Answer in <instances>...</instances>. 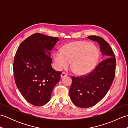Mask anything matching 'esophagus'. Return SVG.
<instances>
[{"label":"esophagus","mask_w":128,"mask_h":128,"mask_svg":"<svg viewBox=\"0 0 128 128\" xmlns=\"http://www.w3.org/2000/svg\"><path fill=\"white\" fill-rule=\"evenodd\" d=\"M67 75H68V74H66V72H62V73L61 75H60V77H61L62 78H64V77H65V76H66Z\"/></svg>","instance_id":"obj_1"}]
</instances>
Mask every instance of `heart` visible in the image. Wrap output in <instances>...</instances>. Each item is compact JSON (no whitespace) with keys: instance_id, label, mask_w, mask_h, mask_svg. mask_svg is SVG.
Listing matches in <instances>:
<instances>
[{"instance_id":"heart-1","label":"heart","mask_w":128,"mask_h":128,"mask_svg":"<svg viewBox=\"0 0 128 128\" xmlns=\"http://www.w3.org/2000/svg\"><path fill=\"white\" fill-rule=\"evenodd\" d=\"M99 55L94 45L86 41H76L66 44L62 50H56L53 56L58 70L66 68L71 62L72 69L78 74L84 75L94 69Z\"/></svg>"}]
</instances>
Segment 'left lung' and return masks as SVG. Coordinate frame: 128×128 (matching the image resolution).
I'll use <instances>...</instances> for the list:
<instances>
[{"label": "left lung", "mask_w": 128, "mask_h": 128, "mask_svg": "<svg viewBox=\"0 0 128 128\" xmlns=\"http://www.w3.org/2000/svg\"><path fill=\"white\" fill-rule=\"evenodd\" d=\"M99 43L104 59L88 75L72 76L69 94L74 104L80 108L92 107L100 101L109 90L114 78L116 61L112 49L102 37H88Z\"/></svg>", "instance_id": "1"}]
</instances>
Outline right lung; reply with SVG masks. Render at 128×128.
I'll return each mask as SVG.
<instances>
[{"mask_svg": "<svg viewBox=\"0 0 128 128\" xmlns=\"http://www.w3.org/2000/svg\"><path fill=\"white\" fill-rule=\"evenodd\" d=\"M59 40L39 33L32 34L21 43L14 60L15 81L27 101L42 106L50 101L54 87L60 80L61 72L51 66L50 50Z\"/></svg>", "mask_w": 128, "mask_h": 128, "instance_id": "add662e5", "label": "right lung"}]
</instances>
